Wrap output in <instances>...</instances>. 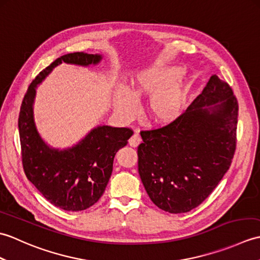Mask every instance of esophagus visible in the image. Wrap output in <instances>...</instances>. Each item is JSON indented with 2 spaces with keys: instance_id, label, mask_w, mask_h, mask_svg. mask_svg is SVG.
I'll list each match as a JSON object with an SVG mask.
<instances>
[{
  "instance_id": "esophagus-1",
  "label": "esophagus",
  "mask_w": 260,
  "mask_h": 260,
  "mask_svg": "<svg viewBox=\"0 0 260 260\" xmlns=\"http://www.w3.org/2000/svg\"><path fill=\"white\" fill-rule=\"evenodd\" d=\"M141 142H142L141 136H140L139 134H137V133H135V134L129 139L128 144H129L132 147H137V146H139V145L141 144Z\"/></svg>"
}]
</instances>
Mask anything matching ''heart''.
I'll use <instances>...</instances> for the list:
<instances>
[{"instance_id": "1", "label": "heart", "mask_w": 260, "mask_h": 260, "mask_svg": "<svg viewBox=\"0 0 260 260\" xmlns=\"http://www.w3.org/2000/svg\"><path fill=\"white\" fill-rule=\"evenodd\" d=\"M178 66H155L132 77L129 89L118 87L114 92L115 112L121 119H133L139 112L137 102L149 98L147 113L153 123L170 125L180 117L186 101V89Z\"/></svg>"}]
</instances>
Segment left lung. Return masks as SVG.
<instances>
[{"label":"left lung","instance_id":"left-lung-1","mask_svg":"<svg viewBox=\"0 0 260 260\" xmlns=\"http://www.w3.org/2000/svg\"><path fill=\"white\" fill-rule=\"evenodd\" d=\"M237 121L238 102L233 89L212 75L174 123L141 132L139 173L156 207L184 213L206 200L230 168Z\"/></svg>","mask_w":260,"mask_h":260}]
</instances>
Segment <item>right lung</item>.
Here are the masks:
<instances>
[{"instance_id":"right-lung-1","label":"right lung","mask_w":260,"mask_h":260,"mask_svg":"<svg viewBox=\"0 0 260 260\" xmlns=\"http://www.w3.org/2000/svg\"><path fill=\"white\" fill-rule=\"evenodd\" d=\"M102 58L101 54L74 52L56 59L31 82L21 105L19 133L24 173L49 202L66 211H81L99 200L112 175L116 153L127 144L133 131L98 126L73 147L52 148L36 127V88L60 63L97 64Z\"/></svg>"}]
</instances>
